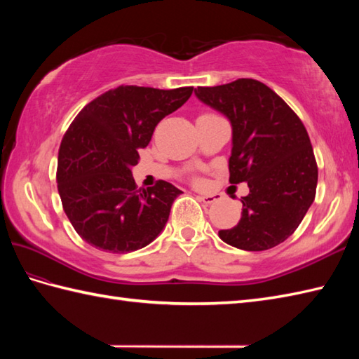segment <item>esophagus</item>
Returning a JSON list of instances; mask_svg holds the SVG:
<instances>
[{"label": "esophagus", "instance_id": "esophagus-1", "mask_svg": "<svg viewBox=\"0 0 359 359\" xmlns=\"http://www.w3.org/2000/svg\"><path fill=\"white\" fill-rule=\"evenodd\" d=\"M199 201H202L203 203H207V205H211V203H215V202L219 201V196L217 194H201Z\"/></svg>", "mask_w": 359, "mask_h": 359}]
</instances>
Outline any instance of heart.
<instances>
[{
	"label": "heart",
	"instance_id": "obj_1",
	"mask_svg": "<svg viewBox=\"0 0 359 359\" xmlns=\"http://www.w3.org/2000/svg\"><path fill=\"white\" fill-rule=\"evenodd\" d=\"M202 116H203V114H202Z\"/></svg>",
	"mask_w": 359,
	"mask_h": 359
}]
</instances>
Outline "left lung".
<instances>
[{"label": "left lung", "mask_w": 359, "mask_h": 359, "mask_svg": "<svg viewBox=\"0 0 359 359\" xmlns=\"http://www.w3.org/2000/svg\"><path fill=\"white\" fill-rule=\"evenodd\" d=\"M194 93L230 118V184L247 182L250 188L241 199L239 224L220 230V239L247 251L279 245L316 196L318 165L306 126L273 89L253 79L199 86Z\"/></svg>", "instance_id": "1"}]
</instances>
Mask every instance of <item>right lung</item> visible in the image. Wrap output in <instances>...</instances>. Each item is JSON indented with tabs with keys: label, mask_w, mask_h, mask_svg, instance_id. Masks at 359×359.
I'll use <instances>...</instances> for the list:
<instances>
[{
	"label": "right lung",
	"mask_w": 359,
	"mask_h": 359,
	"mask_svg": "<svg viewBox=\"0 0 359 359\" xmlns=\"http://www.w3.org/2000/svg\"><path fill=\"white\" fill-rule=\"evenodd\" d=\"M193 86L121 85L83 108L58 149L57 187L83 241L109 253L147 247L163 230L179 188L158 180L137 188L131 168L157 123L193 94Z\"/></svg>",
	"instance_id": "right-lung-1"
}]
</instances>
